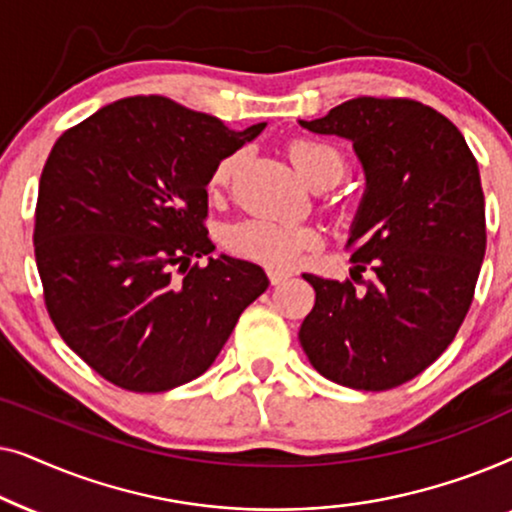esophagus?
Wrapping results in <instances>:
<instances>
[{
    "label": "esophagus",
    "mask_w": 512,
    "mask_h": 512,
    "mask_svg": "<svg viewBox=\"0 0 512 512\" xmlns=\"http://www.w3.org/2000/svg\"><path fill=\"white\" fill-rule=\"evenodd\" d=\"M268 277H270L272 284H279V282H284V279H289L291 272L279 270V268H268Z\"/></svg>",
    "instance_id": "34e87169"
}]
</instances>
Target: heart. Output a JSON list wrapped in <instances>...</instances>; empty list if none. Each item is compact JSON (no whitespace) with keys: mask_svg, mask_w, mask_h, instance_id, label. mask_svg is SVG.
<instances>
[{"mask_svg":"<svg viewBox=\"0 0 512 512\" xmlns=\"http://www.w3.org/2000/svg\"><path fill=\"white\" fill-rule=\"evenodd\" d=\"M289 158L307 186H333L345 174L342 153L335 146L317 142V139L291 142ZM237 163H240L237 153L216 163L212 177H209V188L214 193L226 191L230 186ZM228 244L235 254L251 258V261L265 263L270 268H291L305 256V251L319 247V235L312 228L293 226V223L249 219L228 230Z\"/></svg>","mask_w":512,"mask_h":512,"instance_id":"1","label":"heart"}]
</instances>
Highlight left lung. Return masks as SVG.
<instances>
[{"label": "left lung", "mask_w": 512, "mask_h": 512, "mask_svg": "<svg viewBox=\"0 0 512 512\" xmlns=\"http://www.w3.org/2000/svg\"><path fill=\"white\" fill-rule=\"evenodd\" d=\"M300 125L349 139L361 160L347 249L352 272H373L361 289L303 275L317 300L300 345L331 382L394 389L445 352L473 303L487 247L478 163L457 125L405 97H356Z\"/></svg>", "instance_id": "1"}]
</instances>
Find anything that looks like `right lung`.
I'll return each mask as SVG.
<instances>
[{
    "instance_id": "add662e5",
    "label": "right lung",
    "mask_w": 512,
    "mask_h": 512,
    "mask_svg": "<svg viewBox=\"0 0 512 512\" xmlns=\"http://www.w3.org/2000/svg\"><path fill=\"white\" fill-rule=\"evenodd\" d=\"M263 128L237 132L137 95L55 142L39 181L34 256L51 321L104 380L137 394L195 380L268 289L256 263L209 256L205 228L216 163Z\"/></svg>"
}]
</instances>
